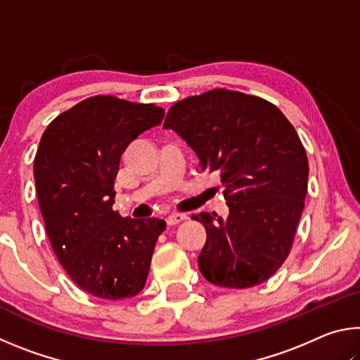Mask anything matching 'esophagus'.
Listing matches in <instances>:
<instances>
[{
  "mask_svg": "<svg viewBox=\"0 0 360 360\" xmlns=\"http://www.w3.org/2000/svg\"><path fill=\"white\" fill-rule=\"evenodd\" d=\"M186 219H187L186 214H181V212H173V214H169L167 217V224L168 225H176V224H179L182 221H186Z\"/></svg>",
  "mask_w": 360,
  "mask_h": 360,
  "instance_id": "1",
  "label": "esophagus"
}]
</instances>
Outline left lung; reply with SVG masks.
I'll return each mask as SVG.
<instances>
[{
  "label": "left lung",
  "mask_w": 360,
  "mask_h": 360,
  "mask_svg": "<svg viewBox=\"0 0 360 360\" xmlns=\"http://www.w3.org/2000/svg\"><path fill=\"white\" fill-rule=\"evenodd\" d=\"M163 129L221 174L229 217L193 216L206 229L198 268L210 283L246 289L289 255L308 187V158L294 127L259 96L214 89L169 109Z\"/></svg>",
  "instance_id": "obj_1"
}]
</instances>
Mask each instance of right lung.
Instances as JSON below:
<instances>
[{
  "mask_svg": "<svg viewBox=\"0 0 360 360\" xmlns=\"http://www.w3.org/2000/svg\"><path fill=\"white\" fill-rule=\"evenodd\" d=\"M162 108L92 96L52 120L34 157L36 193L53 252L90 295L135 297L148 279L165 221L122 217L112 210L120 157L162 124Z\"/></svg>",
  "mask_w": 360,
  "mask_h": 360,
  "instance_id": "add662e5",
  "label": "right lung"
}]
</instances>
